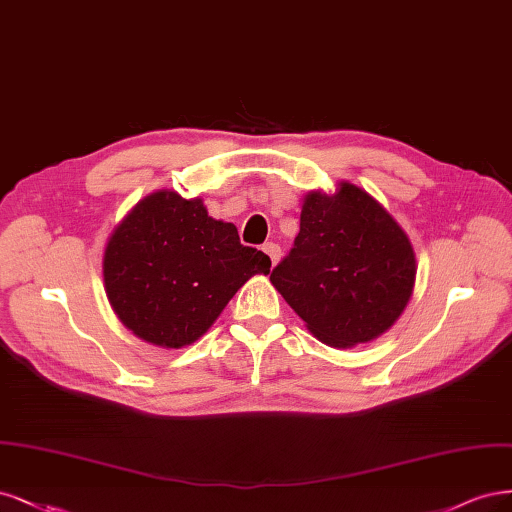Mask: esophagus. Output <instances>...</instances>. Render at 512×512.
<instances>
[{"instance_id":"esophagus-1","label":"esophagus","mask_w":512,"mask_h":512,"mask_svg":"<svg viewBox=\"0 0 512 512\" xmlns=\"http://www.w3.org/2000/svg\"><path fill=\"white\" fill-rule=\"evenodd\" d=\"M263 251H266V255L270 257V261H272V266H276L278 263V259H280V246L278 244H274V242H268V244H263Z\"/></svg>"}]
</instances>
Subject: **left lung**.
Here are the masks:
<instances>
[{
    "label": "left lung",
    "mask_w": 512,
    "mask_h": 512,
    "mask_svg": "<svg viewBox=\"0 0 512 512\" xmlns=\"http://www.w3.org/2000/svg\"><path fill=\"white\" fill-rule=\"evenodd\" d=\"M417 259L400 223L351 183L310 191L300 234L270 280L321 342L349 349L385 334L404 312Z\"/></svg>",
    "instance_id": "obj_1"
}]
</instances>
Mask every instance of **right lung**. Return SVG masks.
<instances>
[{
    "instance_id": "right-lung-1",
    "label": "right lung",
    "mask_w": 512,
    "mask_h": 512,
    "mask_svg": "<svg viewBox=\"0 0 512 512\" xmlns=\"http://www.w3.org/2000/svg\"><path fill=\"white\" fill-rule=\"evenodd\" d=\"M266 253L240 244L234 223L212 219L200 197L161 189L114 227L104 249V289L131 334L161 349L200 340L255 274Z\"/></svg>"
}]
</instances>
